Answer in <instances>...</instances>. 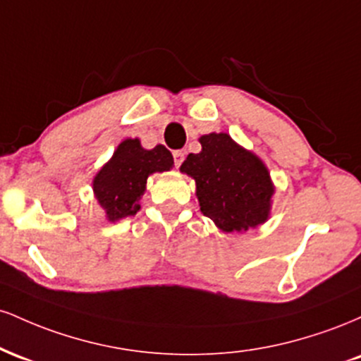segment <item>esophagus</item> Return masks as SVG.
<instances>
[{
    "mask_svg": "<svg viewBox=\"0 0 361 361\" xmlns=\"http://www.w3.org/2000/svg\"><path fill=\"white\" fill-rule=\"evenodd\" d=\"M173 157H175V166L180 168L181 163L185 161V152L183 151H175V152H173Z\"/></svg>",
    "mask_w": 361,
    "mask_h": 361,
    "instance_id": "34e87169",
    "label": "esophagus"
}]
</instances>
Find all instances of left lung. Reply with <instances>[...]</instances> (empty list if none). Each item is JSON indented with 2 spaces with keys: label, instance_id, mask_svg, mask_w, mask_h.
Returning <instances> with one entry per match:
<instances>
[{
  "label": "left lung",
  "instance_id": "8db88e82",
  "mask_svg": "<svg viewBox=\"0 0 361 361\" xmlns=\"http://www.w3.org/2000/svg\"><path fill=\"white\" fill-rule=\"evenodd\" d=\"M198 140L202 151L188 154L180 171L195 180L202 214L222 233H246L267 222L275 185L263 159L226 132Z\"/></svg>",
  "mask_w": 361,
  "mask_h": 361
}]
</instances>
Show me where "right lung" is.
Wrapping results in <instances>:
<instances>
[{
    "label": "right lung",
    "instance_id": "right-lung-1",
    "mask_svg": "<svg viewBox=\"0 0 361 361\" xmlns=\"http://www.w3.org/2000/svg\"><path fill=\"white\" fill-rule=\"evenodd\" d=\"M173 166L171 152L161 144L144 149L137 137L123 139L93 178V195L106 221L117 222L137 214L147 178L152 173L169 171Z\"/></svg>",
    "mask_w": 361,
    "mask_h": 361
}]
</instances>
